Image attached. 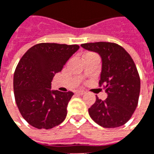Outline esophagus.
<instances>
[{"label":"esophagus","instance_id":"esophagus-1","mask_svg":"<svg viewBox=\"0 0 154 154\" xmlns=\"http://www.w3.org/2000/svg\"><path fill=\"white\" fill-rule=\"evenodd\" d=\"M76 93L78 94V95H81V96H83V95H84V94H85V91L78 90V91H76Z\"/></svg>","mask_w":154,"mask_h":154}]
</instances>
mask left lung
Returning a JSON list of instances; mask_svg holds the SVG:
<instances>
[{
  "mask_svg": "<svg viewBox=\"0 0 154 154\" xmlns=\"http://www.w3.org/2000/svg\"><path fill=\"white\" fill-rule=\"evenodd\" d=\"M81 46L100 55L99 84H104L108 94L105 100L96 96L95 103L88 109L91 118L103 128L122 126L133 116L140 95V76L133 58L122 46L113 42H91Z\"/></svg>",
  "mask_w": 154,
  "mask_h": 154,
  "instance_id": "8db88e82",
  "label": "left lung"
}]
</instances>
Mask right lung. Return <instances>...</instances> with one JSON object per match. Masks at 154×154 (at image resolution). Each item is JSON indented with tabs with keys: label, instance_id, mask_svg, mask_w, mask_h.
Listing matches in <instances>:
<instances>
[{
	"label": "right lung",
	"instance_id": "right-lung-1",
	"mask_svg": "<svg viewBox=\"0 0 154 154\" xmlns=\"http://www.w3.org/2000/svg\"><path fill=\"white\" fill-rule=\"evenodd\" d=\"M79 48L78 45L39 43L19 61L14 76L15 101L22 117L34 128L50 129L65 120L74 93L51 90V81Z\"/></svg>",
	"mask_w": 154,
	"mask_h": 154
}]
</instances>
